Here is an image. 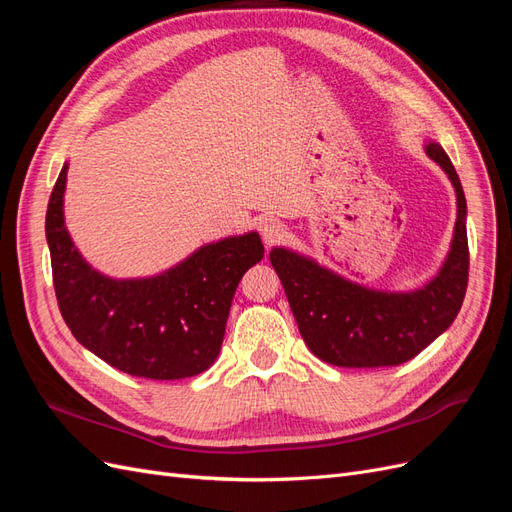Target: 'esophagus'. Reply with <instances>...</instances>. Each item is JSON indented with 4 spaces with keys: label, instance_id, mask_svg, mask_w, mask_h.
<instances>
[{
    "label": "esophagus",
    "instance_id": "esophagus-1",
    "mask_svg": "<svg viewBox=\"0 0 512 512\" xmlns=\"http://www.w3.org/2000/svg\"><path fill=\"white\" fill-rule=\"evenodd\" d=\"M286 235V228L280 220H273V218H265L260 222V237L267 245H275L280 243Z\"/></svg>",
    "mask_w": 512,
    "mask_h": 512
}]
</instances>
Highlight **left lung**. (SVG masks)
<instances>
[{"instance_id":"1","label":"left lung","mask_w":512,"mask_h":512,"mask_svg":"<svg viewBox=\"0 0 512 512\" xmlns=\"http://www.w3.org/2000/svg\"><path fill=\"white\" fill-rule=\"evenodd\" d=\"M425 153L453 183L457 222L440 271L421 288L408 292L367 288L288 247H273L269 254L301 337L324 363L337 367L401 365L440 337L459 314L470 267L466 196L446 151L436 141H427Z\"/></svg>"}]
</instances>
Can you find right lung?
Masks as SVG:
<instances>
[{"mask_svg": "<svg viewBox=\"0 0 512 512\" xmlns=\"http://www.w3.org/2000/svg\"><path fill=\"white\" fill-rule=\"evenodd\" d=\"M68 164L46 209L53 284L76 342L130 376L181 380L218 359L232 297L245 271L265 256L258 232L198 247L151 277L115 280L76 250L64 220Z\"/></svg>", "mask_w": 512, "mask_h": 512, "instance_id": "obj_1", "label": "right lung"}]
</instances>
